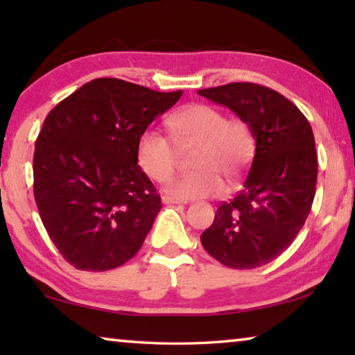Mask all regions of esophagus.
<instances>
[{
	"label": "esophagus",
	"instance_id": "esophagus-1",
	"mask_svg": "<svg viewBox=\"0 0 355 355\" xmlns=\"http://www.w3.org/2000/svg\"><path fill=\"white\" fill-rule=\"evenodd\" d=\"M163 203H166V205H177V203H184L183 200H178V199H173V197L171 196H163Z\"/></svg>",
	"mask_w": 355,
	"mask_h": 355
}]
</instances>
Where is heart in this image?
I'll list each match as a JSON object with an SVG mask.
<instances>
[{
    "label": "heart",
    "instance_id": "obj_1",
    "mask_svg": "<svg viewBox=\"0 0 355 355\" xmlns=\"http://www.w3.org/2000/svg\"><path fill=\"white\" fill-rule=\"evenodd\" d=\"M171 137L180 150L194 147L186 175L167 184L173 199H205L218 196L224 188L222 178L235 183L248 169L254 156V136L241 119H225L218 106L192 103L167 119ZM137 164L158 183L169 182L175 172L177 148L163 135L146 131L136 148Z\"/></svg>",
    "mask_w": 355,
    "mask_h": 355
}]
</instances>
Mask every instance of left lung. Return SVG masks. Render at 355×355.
<instances>
[{"mask_svg":"<svg viewBox=\"0 0 355 355\" xmlns=\"http://www.w3.org/2000/svg\"><path fill=\"white\" fill-rule=\"evenodd\" d=\"M197 94L232 110L255 139L243 189L220 203L202 245L228 268H260L290 248L307 220L318 178L313 131L296 105L260 84L230 83Z\"/></svg>","mask_w":355,"mask_h":355,"instance_id":"obj_1","label":"left lung"}]
</instances>
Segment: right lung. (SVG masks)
<instances>
[{
  "mask_svg": "<svg viewBox=\"0 0 355 355\" xmlns=\"http://www.w3.org/2000/svg\"><path fill=\"white\" fill-rule=\"evenodd\" d=\"M182 94L97 78L46 116L34 150V199L76 269L110 271L141 249L161 197L137 164V141Z\"/></svg>",
  "mask_w": 355,
  "mask_h": 355,
  "instance_id": "right-lung-1",
  "label": "right lung"
}]
</instances>
